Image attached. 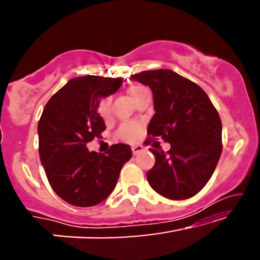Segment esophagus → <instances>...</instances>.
Here are the masks:
<instances>
[{"label":"esophagus","mask_w":260,"mask_h":260,"mask_svg":"<svg viewBox=\"0 0 260 260\" xmlns=\"http://www.w3.org/2000/svg\"><path fill=\"white\" fill-rule=\"evenodd\" d=\"M144 150V148H143V145H133V147H131V151H133V155H137V154H140V152H142Z\"/></svg>","instance_id":"esophagus-1"}]
</instances>
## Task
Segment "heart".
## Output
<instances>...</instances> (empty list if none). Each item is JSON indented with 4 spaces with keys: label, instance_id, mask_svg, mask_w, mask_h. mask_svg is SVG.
<instances>
[{
    "label": "heart",
    "instance_id": "heart-1",
    "mask_svg": "<svg viewBox=\"0 0 260 260\" xmlns=\"http://www.w3.org/2000/svg\"><path fill=\"white\" fill-rule=\"evenodd\" d=\"M145 90H147V88L141 86V85H133V86H130L129 90H127V94H129L131 101H134L138 94L142 93V92ZM98 113L103 119L106 120L110 118V116H111V101H110L109 98L102 99L101 103H99ZM137 135H138V126L134 123L123 124L118 131V136L122 138V140H125V141H134L135 138L137 137Z\"/></svg>",
    "mask_w": 260,
    "mask_h": 260
}]
</instances>
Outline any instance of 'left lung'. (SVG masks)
Segmentation results:
<instances>
[{
	"label": "left lung",
	"instance_id": "left-lung-1",
	"mask_svg": "<svg viewBox=\"0 0 260 260\" xmlns=\"http://www.w3.org/2000/svg\"><path fill=\"white\" fill-rule=\"evenodd\" d=\"M131 79L152 92L155 115L148 135L170 144L167 152L149 149L155 156V165L147 173L149 184L170 200L194 197L212 177L221 155L218 111L199 85L174 71H143Z\"/></svg>",
	"mask_w": 260,
	"mask_h": 260
}]
</instances>
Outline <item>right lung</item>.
<instances>
[{
    "mask_svg": "<svg viewBox=\"0 0 260 260\" xmlns=\"http://www.w3.org/2000/svg\"><path fill=\"white\" fill-rule=\"evenodd\" d=\"M122 84V78H73L49 99L39 120V155L46 176L58 197L71 205L91 207L104 201L133 156L122 143L111 145L106 155L86 148L106 129L99 102Z\"/></svg>",
    "mask_w": 260,
    "mask_h": 260,
    "instance_id": "add662e5",
    "label": "right lung"
}]
</instances>
